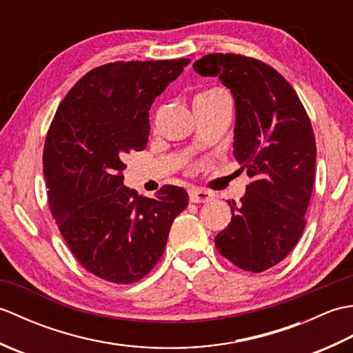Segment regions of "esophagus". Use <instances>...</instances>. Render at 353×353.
Returning <instances> with one entry per match:
<instances>
[{
	"instance_id": "34e87169",
	"label": "esophagus",
	"mask_w": 353,
	"mask_h": 353,
	"mask_svg": "<svg viewBox=\"0 0 353 353\" xmlns=\"http://www.w3.org/2000/svg\"><path fill=\"white\" fill-rule=\"evenodd\" d=\"M190 200L191 203H209L214 200V194L201 188H192L190 191Z\"/></svg>"
}]
</instances>
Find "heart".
Segmentation results:
<instances>
[{
  "label": "heart",
  "instance_id": "1",
  "mask_svg": "<svg viewBox=\"0 0 353 353\" xmlns=\"http://www.w3.org/2000/svg\"><path fill=\"white\" fill-rule=\"evenodd\" d=\"M219 92H223V91H220V89H209V91H205V92H201V94H199L196 99H205V97H209V95H214V94H219ZM194 99V100H196Z\"/></svg>",
  "mask_w": 353,
  "mask_h": 353
}]
</instances>
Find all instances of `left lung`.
Here are the masks:
<instances>
[{
    "label": "left lung",
    "instance_id": "1",
    "mask_svg": "<svg viewBox=\"0 0 353 353\" xmlns=\"http://www.w3.org/2000/svg\"><path fill=\"white\" fill-rule=\"evenodd\" d=\"M194 70L219 77L234 95V156L252 179L239 203L228 201L232 220L215 247L236 267L261 273L303 234L316 176L311 121L288 81L256 59L208 54Z\"/></svg>",
    "mask_w": 353,
    "mask_h": 353
}]
</instances>
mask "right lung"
I'll return each instance as SVG.
<instances>
[{"instance_id": "right-lung-1", "label": "right lung", "mask_w": 353, "mask_h": 353, "mask_svg": "<svg viewBox=\"0 0 353 353\" xmlns=\"http://www.w3.org/2000/svg\"><path fill=\"white\" fill-rule=\"evenodd\" d=\"M191 61L115 62L81 77L45 139L48 203L63 239L88 272L114 283L144 277L163 254L188 192L167 185L153 199L123 185L125 154L148 142V110Z\"/></svg>"}]
</instances>
